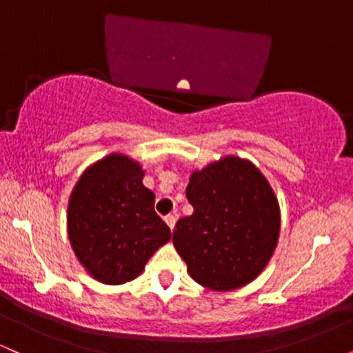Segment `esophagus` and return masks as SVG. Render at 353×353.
<instances>
[{"instance_id":"1","label":"esophagus","mask_w":353,"mask_h":353,"mask_svg":"<svg viewBox=\"0 0 353 353\" xmlns=\"http://www.w3.org/2000/svg\"><path fill=\"white\" fill-rule=\"evenodd\" d=\"M164 221H165V224L169 225V229L174 230V228H176V221H177L176 216H165Z\"/></svg>"}]
</instances>
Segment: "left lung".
<instances>
[{"instance_id": "obj_1", "label": "left lung", "mask_w": 353, "mask_h": 353, "mask_svg": "<svg viewBox=\"0 0 353 353\" xmlns=\"http://www.w3.org/2000/svg\"><path fill=\"white\" fill-rule=\"evenodd\" d=\"M185 196L194 212L177 221L172 242L190 277L212 290L257 279L281 232V208L264 174L225 156L190 174Z\"/></svg>"}]
</instances>
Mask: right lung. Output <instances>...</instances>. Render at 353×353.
I'll list each match as a JSON object with an SVG mask.
<instances>
[{"label":"right lung","instance_id":"1","mask_svg":"<svg viewBox=\"0 0 353 353\" xmlns=\"http://www.w3.org/2000/svg\"><path fill=\"white\" fill-rule=\"evenodd\" d=\"M137 161L112 152L81 174L68 202V237L81 265L96 281H134L171 230L154 210Z\"/></svg>","mask_w":353,"mask_h":353}]
</instances>
